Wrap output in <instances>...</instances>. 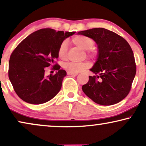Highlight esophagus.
Segmentation results:
<instances>
[{
    "mask_svg": "<svg viewBox=\"0 0 146 146\" xmlns=\"http://www.w3.org/2000/svg\"><path fill=\"white\" fill-rule=\"evenodd\" d=\"M68 75H73V76H77L78 74V73H74V72H67Z\"/></svg>",
    "mask_w": 146,
    "mask_h": 146,
    "instance_id": "1",
    "label": "esophagus"
}]
</instances>
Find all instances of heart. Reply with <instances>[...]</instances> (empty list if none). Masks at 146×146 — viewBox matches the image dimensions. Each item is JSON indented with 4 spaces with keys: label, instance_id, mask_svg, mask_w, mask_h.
<instances>
[{
    "label": "heart",
    "instance_id": "obj_1",
    "mask_svg": "<svg viewBox=\"0 0 146 146\" xmlns=\"http://www.w3.org/2000/svg\"><path fill=\"white\" fill-rule=\"evenodd\" d=\"M71 42L76 46L84 50L86 55L88 58L92 59L97 58L98 56V52L93 48L95 44V41L93 38L85 35H76L72 38ZM67 53V44L65 41H63L60 44L58 49V56L59 58L64 60L66 58ZM88 66L89 64L86 62H67L64 64V68L66 70L74 73L84 70L87 68H88Z\"/></svg>",
    "mask_w": 146,
    "mask_h": 146
}]
</instances>
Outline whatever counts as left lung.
Wrapping results in <instances>:
<instances>
[{"label":"left lung","instance_id":"left-lung-1","mask_svg":"<svg viewBox=\"0 0 146 146\" xmlns=\"http://www.w3.org/2000/svg\"><path fill=\"white\" fill-rule=\"evenodd\" d=\"M94 40L98 47L96 62L90 69L95 76L82 86V90L94 102L104 106L117 104L130 92L136 73L134 56L128 42L117 34L95 28L80 31Z\"/></svg>","mask_w":146,"mask_h":146}]
</instances>
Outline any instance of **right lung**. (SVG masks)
Returning a JSON list of instances; mask_svg holds the SVG:
<instances>
[{
    "label": "right lung",
    "mask_w": 146,
    "mask_h": 146,
    "mask_svg": "<svg viewBox=\"0 0 146 146\" xmlns=\"http://www.w3.org/2000/svg\"><path fill=\"white\" fill-rule=\"evenodd\" d=\"M76 32L42 29L24 39L12 52L9 78L20 98L32 104H40L53 98L60 90L66 72L60 70L56 59L64 40ZM58 70L55 75L45 76L46 67Z\"/></svg>",
    "instance_id": "add662e5"
}]
</instances>
